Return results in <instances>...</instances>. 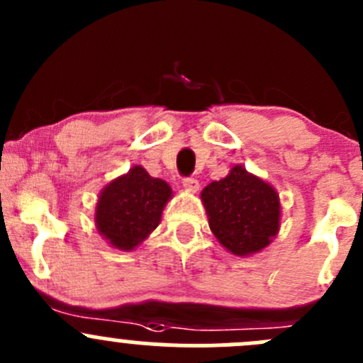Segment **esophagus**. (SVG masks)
Wrapping results in <instances>:
<instances>
[{"instance_id": "34e87169", "label": "esophagus", "mask_w": 363, "mask_h": 363, "mask_svg": "<svg viewBox=\"0 0 363 363\" xmlns=\"http://www.w3.org/2000/svg\"><path fill=\"white\" fill-rule=\"evenodd\" d=\"M182 186H184L188 191H196L199 189V181L195 177H184L182 179Z\"/></svg>"}]
</instances>
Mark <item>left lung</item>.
<instances>
[{"instance_id":"1","label":"left lung","mask_w":363,"mask_h":363,"mask_svg":"<svg viewBox=\"0 0 363 363\" xmlns=\"http://www.w3.org/2000/svg\"><path fill=\"white\" fill-rule=\"evenodd\" d=\"M202 202L216 239L237 256L265 250L279 232V195L242 164L205 186Z\"/></svg>"}]
</instances>
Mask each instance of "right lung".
<instances>
[{
    "instance_id": "1",
    "label": "right lung",
    "mask_w": 363,
    "mask_h": 363,
    "mask_svg": "<svg viewBox=\"0 0 363 363\" xmlns=\"http://www.w3.org/2000/svg\"><path fill=\"white\" fill-rule=\"evenodd\" d=\"M170 199L172 188L163 179L135 164L101 189L94 214L98 232L116 250H135L160 225Z\"/></svg>"
}]
</instances>
